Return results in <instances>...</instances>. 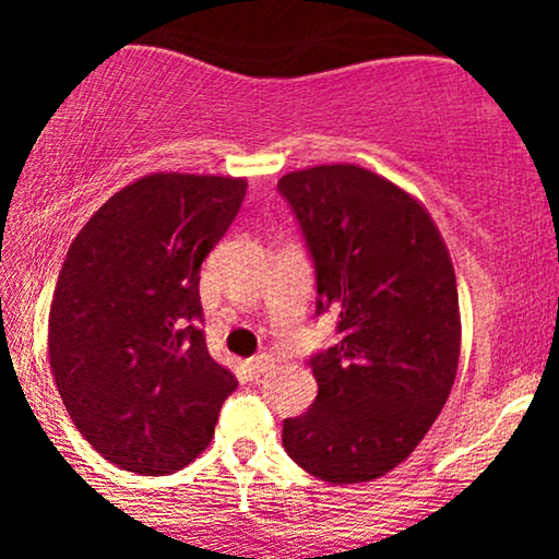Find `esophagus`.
<instances>
[{
  "label": "esophagus",
  "instance_id": "34e87169",
  "mask_svg": "<svg viewBox=\"0 0 559 559\" xmlns=\"http://www.w3.org/2000/svg\"><path fill=\"white\" fill-rule=\"evenodd\" d=\"M274 366V356L272 354H259L254 358H249V369L251 373H266Z\"/></svg>",
  "mask_w": 559,
  "mask_h": 559
}]
</instances>
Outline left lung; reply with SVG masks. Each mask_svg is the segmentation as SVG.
I'll use <instances>...</instances> for the list:
<instances>
[{
  "label": "left lung",
  "mask_w": 559,
  "mask_h": 559,
  "mask_svg": "<svg viewBox=\"0 0 559 559\" xmlns=\"http://www.w3.org/2000/svg\"><path fill=\"white\" fill-rule=\"evenodd\" d=\"M277 188L316 264L318 316L338 312L341 335L310 358L318 396L282 445L310 476L364 484L419 445L453 389V262L425 205L366 167H308Z\"/></svg>",
  "instance_id": "left-lung-1"
}]
</instances>
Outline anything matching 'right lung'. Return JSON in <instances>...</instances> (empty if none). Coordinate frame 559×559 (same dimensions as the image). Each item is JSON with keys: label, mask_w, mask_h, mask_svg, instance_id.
Masks as SVG:
<instances>
[{"label": "right lung", "mask_w": 559, "mask_h": 559, "mask_svg": "<svg viewBox=\"0 0 559 559\" xmlns=\"http://www.w3.org/2000/svg\"><path fill=\"white\" fill-rule=\"evenodd\" d=\"M243 195V178L144 175L68 249L50 305V371L73 425L119 468L180 471L239 384L205 348L198 285Z\"/></svg>", "instance_id": "obj_1"}]
</instances>
